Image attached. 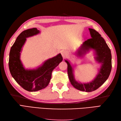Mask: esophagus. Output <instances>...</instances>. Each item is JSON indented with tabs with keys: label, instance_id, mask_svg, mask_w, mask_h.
Here are the masks:
<instances>
[{
	"label": "esophagus",
	"instance_id": "obj_1",
	"mask_svg": "<svg viewBox=\"0 0 121 121\" xmlns=\"http://www.w3.org/2000/svg\"><path fill=\"white\" fill-rule=\"evenodd\" d=\"M61 55H62V57L64 58L67 56V53L65 51H62L61 52Z\"/></svg>",
	"mask_w": 121,
	"mask_h": 121
}]
</instances>
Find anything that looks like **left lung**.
<instances>
[{"instance_id":"1","label":"left lung","mask_w":121,"mask_h":121,"mask_svg":"<svg viewBox=\"0 0 121 121\" xmlns=\"http://www.w3.org/2000/svg\"><path fill=\"white\" fill-rule=\"evenodd\" d=\"M91 39L85 41L76 52L78 57H82L91 49L95 52V59L101 64L100 69L96 77L88 83L78 82L75 79L74 69L68 60H65L67 64V73L70 82L75 88L87 92L96 90L108 79L112 67L111 50L99 33L96 30L89 28Z\"/></svg>"}]
</instances>
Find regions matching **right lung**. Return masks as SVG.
Wrapping results in <instances>:
<instances>
[{"label": "right lung", "mask_w": 121, "mask_h": 121, "mask_svg": "<svg viewBox=\"0 0 121 121\" xmlns=\"http://www.w3.org/2000/svg\"><path fill=\"white\" fill-rule=\"evenodd\" d=\"M40 33L36 28L23 31L16 38L9 54V67L11 75L22 88L29 92H35L45 88L50 82L53 69L63 60L61 54H59L45 61L38 68L25 69L20 59L22 47L26 38Z\"/></svg>", "instance_id": "add662e5"}]
</instances>
